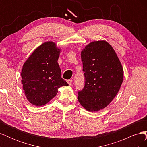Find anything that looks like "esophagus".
Returning <instances> with one entry per match:
<instances>
[{
  "label": "esophagus",
  "mask_w": 147,
  "mask_h": 147,
  "mask_svg": "<svg viewBox=\"0 0 147 147\" xmlns=\"http://www.w3.org/2000/svg\"><path fill=\"white\" fill-rule=\"evenodd\" d=\"M67 83L69 84V85H71V84H72V80H67Z\"/></svg>",
  "instance_id": "esophagus-1"
}]
</instances>
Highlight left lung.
<instances>
[{"instance_id":"obj_1","label":"left lung","mask_w":147,"mask_h":147,"mask_svg":"<svg viewBox=\"0 0 147 147\" xmlns=\"http://www.w3.org/2000/svg\"><path fill=\"white\" fill-rule=\"evenodd\" d=\"M84 86L78 100L88 111L106 107L116 96L123 80V69L113 48L105 41H96L81 53Z\"/></svg>"}]
</instances>
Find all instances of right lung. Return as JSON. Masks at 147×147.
<instances>
[{
  "label": "right lung",
  "instance_id": "right-lung-1",
  "mask_svg": "<svg viewBox=\"0 0 147 147\" xmlns=\"http://www.w3.org/2000/svg\"><path fill=\"white\" fill-rule=\"evenodd\" d=\"M59 53L55 43L47 42L35 49L24 64L21 82L25 95L32 105L46 104L55 97L57 89L69 85L61 77L57 63Z\"/></svg>",
  "mask_w": 147,
  "mask_h": 147
}]
</instances>
